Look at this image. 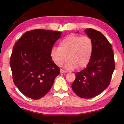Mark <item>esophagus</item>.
Listing matches in <instances>:
<instances>
[{
	"label": "esophagus",
	"mask_w": 124,
	"mask_h": 124,
	"mask_svg": "<svg viewBox=\"0 0 124 124\" xmlns=\"http://www.w3.org/2000/svg\"><path fill=\"white\" fill-rule=\"evenodd\" d=\"M67 71L62 70V69H61V70H60V73H67Z\"/></svg>",
	"instance_id": "1"
}]
</instances>
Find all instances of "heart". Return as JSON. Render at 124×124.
<instances>
[{"label": "heart", "mask_w": 124, "mask_h": 124, "mask_svg": "<svg viewBox=\"0 0 124 124\" xmlns=\"http://www.w3.org/2000/svg\"><path fill=\"white\" fill-rule=\"evenodd\" d=\"M93 51V41L90 37L71 34L61 40L58 47L52 48L50 56L58 66H61L68 57L66 67L73 70L78 66L80 68L86 67L91 60Z\"/></svg>", "instance_id": "b5f03b06"}]
</instances>
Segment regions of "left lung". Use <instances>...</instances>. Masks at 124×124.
I'll list each match as a JSON object with an SVG mask.
<instances>
[{
  "label": "left lung",
  "mask_w": 124,
  "mask_h": 124,
  "mask_svg": "<svg viewBox=\"0 0 124 124\" xmlns=\"http://www.w3.org/2000/svg\"><path fill=\"white\" fill-rule=\"evenodd\" d=\"M84 31L93 41V51L87 67L75 73L72 88L80 97L91 98L109 85L115 65L112 45L104 35L92 28Z\"/></svg>",
  "instance_id": "left-lung-1"
}]
</instances>
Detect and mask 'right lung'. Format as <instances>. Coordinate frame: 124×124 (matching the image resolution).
I'll use <instances>...</instances> for the list:
<instances>
[{"mask_svg": "<svg viewBox=\"0 0 124 124\" xmlns=\"http://www.w3.org/2000/svg\"><path fill=\"white\" fill-rule=\"evenodd\" d=\"M61 33L40 29L29 31L14 45L10 61L12 79L27 97L33 100L44 97L60 74L50 51Z\"/></svg>", "mask_w": 124, "mask_h": 124, "instance_id": "1", "label": "right lung"}]
</instances>
